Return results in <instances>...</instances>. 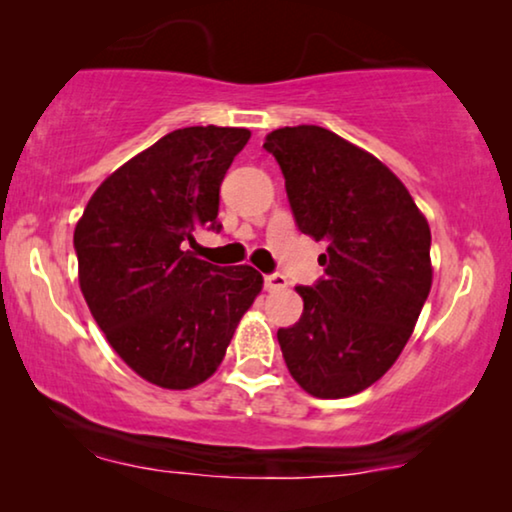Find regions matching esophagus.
<instances>
[{
    "mask_svg": "<svg viewBox=\"0 0 512 512\" xmlns=\"http://www.w3.org/2000/svg\"><path fill=\"white\" fill-rule=\"evenodd\" d=\"M263 284H265V291L275 293V291H282L289 286V282H286L284 275H279V272H272V275H265L263 277Z\"/></svg>",
    "mask_w": 512,
    "mask_h": 512,
    "instance_id": "obj_1",
    "label": "esophagus"
}]
</instances>
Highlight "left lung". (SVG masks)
<instances>
[{"label": "left lung", "instance_id": "obj_1", "mask_svg": "<svg viewBox=\"0 0 512 512\" xmlns=\"http://www.w3.org/2000/svg\"><path fill=\"white\" fill-rule=\"evenodd\" d=\"M300 233L326 244L324 277L296 286L303 314L279 328L286 368L307 394H359L394 366L431 291V230L401 179L319 125L272 130Z\"/></svg>", "mask_w": 512, "mask_h": 512}]
</instances>
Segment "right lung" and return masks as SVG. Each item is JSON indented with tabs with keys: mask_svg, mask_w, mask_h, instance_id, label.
<instances>
[{
	"mask_svg": "<svg viewBox=\"0 0 512 512\" xmlns=\"http://www.w3.org/2000/svg\"><path fill=\"white\" fill-rule=\"evenodd\" d=\"M247 128L174 130L102 181L74 230L79 284L97 326L139 377L191 389L221 366L263 289L251 265L200 261L198 228L219 233V191Z\"/></svg>",
	"mask_w": 512,
	"mask_h": 512,
	"instance_id": "1",
	"label": "right lung"
}]
</instances>
